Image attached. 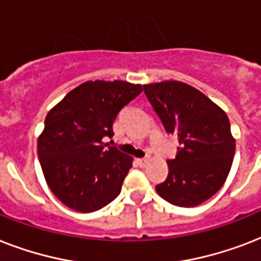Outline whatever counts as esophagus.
Instances as JSON below:
<instances>
[{
  "label": "esophagus",
  "mask_w": 261,
  "mask_h": 261,
  "mask_svg": "<svg viewBox=\"0 0 261 261\" xmlns=\"http://www.w3.org/2000/svg\"><path fill=\"white\" fill-rule=\"evenodd\" d=\"M137 163H138V165L141 168H145L147 165V163H149V160H147V159H138V160H137Z\"/></svg>",
  "instance_id": "obj_1"
}]
</instances>
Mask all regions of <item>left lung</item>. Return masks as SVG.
Here are the masks:
<instances>
[{
	"mask_svg": "<svg viewBox=\"0 0 261 261\" xmlns=\"http://www.w3.org/2000/svg\"><path fill=\"white\" fill-rule=\"evenodd\" d=\"M143 92L168 134L178 139L177 154L168 160L167 180L155 191L178 207H194L223 186L234 157L227 115L198 89L178 81L143 85Z\"/></svg>",
	"mask_w": 261,
	"mask_h": 261,
	"instance_id": "8db88e82",
	"label": "left lung"
}]
</instances>
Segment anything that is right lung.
Instances as JSON below:
<instances>
[{"mask_svg": "<svg viewBox=\"0 0 261 261\" xmlns=\"http://www.w3.org/2000/svg\"><path fill=\"white\" fill-rule=\"evenodd\" d=\"M142 92L124 81H88L47 114L38 155L48 187L80 213L100 210L114 200L133 159L104 142L114 137L119 111Z\"/></svg>", "mask_w": 261, "mask_h": 261, "instance_id": "obj_1", "label": "right lung"}]
</instances>
